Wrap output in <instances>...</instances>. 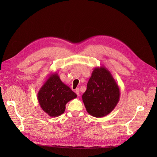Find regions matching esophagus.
Instances as JSON below:
<instances>
[{"label":"esophagus","mask_w":157,"mask_h":157,"mask_svg":"<svg viewBox=\"0 0 157 157\" xmlns=\"http://www.w3.org/2000/svg\"><path fill=\"white\" fill-rule=\"evenodd\" d=\"M75 92L76 93L77 95L79 96V88H76L75 90Z\"/></svg>","instance_id":"esophagus-1"}]
</instances>
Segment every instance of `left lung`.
<instances>
[{
	"label": "left lung",
	"instance_id": "left-lung-1",
	"mask_svg": "<svg viewBox=\"0 0 157 157\" xmlns=\"http://www.w3.org/2000/svg\"><path fill=\"white\" fill-rule=\"evenodd\" d=\"M120 90L111 72L105 67H95L82 95L86 111L95 117L109 114L119 101Z\"/></svg>",
	"mask_w": 157,
	"mask_h": 157
}]
</instances>
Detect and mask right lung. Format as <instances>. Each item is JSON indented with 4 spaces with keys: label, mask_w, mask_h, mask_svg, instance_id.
<instances>
[{
    "label": "right lung",
    "mask_w": 157,
    "mask_h": 157,
    "mask_svg": "<svg viewBox=\"0 0 157 157\" xmlns=\"http://www.w3.org/2000/svg\"><path fill=\"white\" fill-rule=\"evenodd\" d=\"M77 97L69 86L60 79L58 73H51L38 93L42 109L50 117H58L65 112V105Z\"/></svg>",
    "instance_id": "obj_1"
}]
</instances>
